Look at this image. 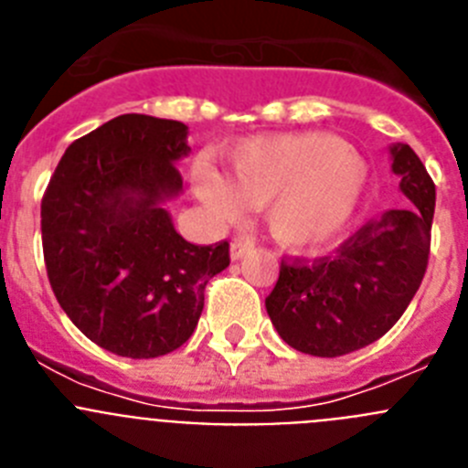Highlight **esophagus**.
I'll list each match as a JSON object with an SVG mask.
<instances>
[{"mask_svg": "<svg viewBox=\"0 0 468 468\" xmlns=\"http://www.w3.org/2000/svg\"><path fill=\"white\" fill-rule=\"evenodd\" d=\"M250 248H253V241H248V239H234L229 246L231 260H241Z\"/></svg>", "mask_w": 468, "mask_h": 468, "instance_id": "esophagus-1", "label": "esophagus"}]
</instances>
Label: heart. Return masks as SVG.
Wrapping results in <instances>:
<instances>
[{
    "mask_svg": "<svg viewBox=\"0 0 468 468\" xmlns=\"http://www.w3.org/2000/svg\"><path fill=\"white\" fill-rule=\"evenodd\" d=\"M367 164L330 133L250 138L227 154V177L213 166L194 171V187L220 218L243 206L262 208L279 243L295 250L324 246L351 222L367 189Z\"/></svg>",
    "mask_w": 468,
    "mask_h": 468,
    "instance_id": "b5f03b06",
    "label": "heart"
}]
</instances>
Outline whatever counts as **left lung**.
Returning a JSON list of instances; mask_svg holds the SVG:
<instances>
[{"label": "left lung", "instance_id": "8db88e82", "mask_svg": "<svg viewBox=\"0 0 468 468\" xmlns=\"http://www.w3.org/2000/svg\"><path fill=\"white\" fill-rule=\"evenodd\" d=\"M391 171L410 208H394L354 231L337 253L281 260L264 300L281 340L302 354L345 356L379 340L403 316L424 279L436 185L410 144L391 147Z\"/></svg>", "mask_w": 468, "mask_h": 468}]
</instances>
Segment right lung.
<instances>
[{
  "label": "right lung",
  "mask_w": 468,
  "mask_h": 468,
  "mask_svg": "<svg viewBox=\"0 0 468 468\" xmlns=\"http://www.w3.org/2000/svg\"><path fill=\"white\" fill-rule=\"evenodd\" d=\"M187 126L122 114L74 140L41 198L48 283L81 333L126 358L171 354L192 337L206 283L229 243L185 241L164 208L183 192Z\"/></svg>",
  "instance_id": "add662e5"
}]
</instances>
